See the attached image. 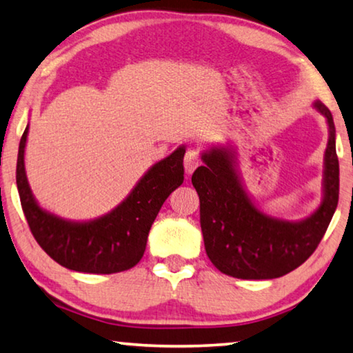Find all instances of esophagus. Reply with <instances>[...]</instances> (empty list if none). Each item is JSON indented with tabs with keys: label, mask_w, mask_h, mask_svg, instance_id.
<instances>
[{
	"label": "esophagus",
	"mask_w": 353,
	"mask_h": 353,
	"mask_svg": "<svg viewBox=\"0 0 353 353\" xmlns=\"http://www.w3.org/2000/svg\"><path fill=\"white\" fill-rule=\"evenodd\" d=\"M199 165V155L196 150H188L185 154V159H183V166H185L187 174H192V172L196 170Z\"/></svg>",
	"instance_id": "obj_1"
}]
</instances>
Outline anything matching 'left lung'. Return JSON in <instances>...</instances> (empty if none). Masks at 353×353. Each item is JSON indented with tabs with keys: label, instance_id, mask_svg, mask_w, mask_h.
<instances>
[{
	"label": "left lung",
	"instance_id": "left-lung-1",
	"mask_svg": "<svg viewBox=\"0 0 353 353\" xmlns=\"http://www.w3.org/2000/svg\"><path fill=\"white\" fill-rule=\"evenodd\" d=\"M312 108L325 117L328 143L323 154L322 201L301 220H284L261 209L239 171L232 144L203 149L192 182L199 194L205 253L218 270L240 279H272L292 272L317 248L339 198V161L333 116L321 100Z\"/></svg>",
	"mask_w": 353,
	"mask_h": 353
}]
</instances>
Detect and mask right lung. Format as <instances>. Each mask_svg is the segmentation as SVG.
Instances as JSON below:
<instances>
[{
  "label": "right lung",
  "mask_w": 353,
  "mask_h": 353,
  "mask_svg": "<svg viewBox=\"0 0 353 353\" xmlns=\"http://www.w3.org/2000/svg\"><path fill=\"white\" fill-rule=\"evenodd\" d=\"M30 124L20 139L17 159V188L32 236L42 250L69 270L83 273L124 272L144 254L148 236L166 198L183 182L185 146L157 161L108 214L92 220H69L37 203L25 170Z\"/></svg>",
  "instance_id": "right-lung-1"
}]
</instances>
